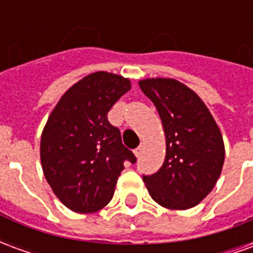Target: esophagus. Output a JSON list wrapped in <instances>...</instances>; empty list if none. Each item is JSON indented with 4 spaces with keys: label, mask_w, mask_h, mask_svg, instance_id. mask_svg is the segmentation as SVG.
Here are the masks:
<instances>
[{
    "label": "esophagus",
    "mask_w": 253,
    "mask_h": 253,
    "mask_svg": "<svg viewBox=\"0 0 253 253\" xmlns=\"http://www.w3.org/2000/svg\"><path fill=\"white\" fill-rule=\"evenodd\" d=\"M142 150H143V145H139V146L134 150V154H135V157H137V159L141 156V154H142Z\"/></svg>",
    "instance_id": "esophagus-1"
}]
</instances>
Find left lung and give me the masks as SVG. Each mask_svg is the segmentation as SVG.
Segmentation results:
<instances>
[{"label": "left lung", "mask_w": 253, "mask_h": 253, "mask_svg": "<svg viewBox=\"0 0 253 253\" xmlns=\"http://www.w3.org/2000/svg\"><path fill=\"white\" fill-rule=\"evenodd\" d=\"M138 84L159 111L167 145L164 164L143 176L145 186L160 206L191 209L211 192L222 172V134L203 100L180 81L159 77Z\"/></svg>", "instance_id": "1"}]
</instances>
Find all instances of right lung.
<instances>
[{
	"mask_svg": "<svg viewBox=\"0 0 253 253\" xmlns=\"http://www.w3.org/2000/svg\"><path fill=\"white\" fill-rule=\"evenodd\" d=\"M131 89L128 78L107 72L85 76L67 89L41 138L43 173L54 194L74 212L101 210L112 199L123 163L135 156L111 125V107Z\"/></svg>",
	"mask_w": 253,
	"mask_h": 253,
	"instance_id": "obj_1",
	"label": "right lung"
}]
</instances>
